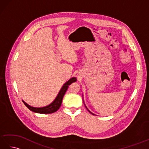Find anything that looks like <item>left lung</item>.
<instances>
[{
    "instance_id": "obj_1",
    "label": "left lung",
    "mask_w": 149,
    "mask_h": 149,
    "mask_svg": "<svg viewBox=\"0 0 149 149\" xmlns=\"http://www.w3.org/2000/svg\"><path fill=\"white\" fill-rule=\"evenodd\" d=\"M88 111H89V110H88Z\"/></svg>"
}]
</instances>
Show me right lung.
Segmentation results:
<instances>
[{
    "label": "right lung",
    "mask_w": 149,
    "mask_h": 149,
    "mask_svg": "<svg viewBox=\"0 0 149 149\" xmlns=\"http://www.w3.org/2000/svg\"><path fill=\"white\" fill-rule=\"evenodd\" d=\"M76 81H77L76 78L72 77L68 81L66 82V83L63 85V86L62 87L61 90H60L58 96H57V97L56 98V99L54 100L51 104H49V105L47 106L43 107H34L28 105V104L25 102L24 100L22 101H23L24 104L26 106L27 108L29 109L31 111H32L33 112L38 113H42V114L53 113L57 111L59 109L60 106H61L63 96H64L66 90H67L69 85H70L72 83H74V82H75Z\"/></svg>",
    "instance_id": "1"
}]
</instances>
